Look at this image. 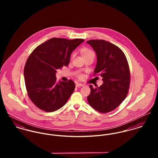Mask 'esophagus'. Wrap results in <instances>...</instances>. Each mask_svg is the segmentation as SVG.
Returning a JSON list of instances; mask_svg holds the SVG:
<instances>
[{
    "label": "esophagus",
    "instance_id": "esophagus-1",
    "mask_svg": "<svg viewBox=\"0 0 158 158\" xmlns=\"http://www.w3.org/2000/svg\"><path fill=\"white\" fill-rule=\"evenodd\" d=\"M84 85L81 83H76V87H81V86H83Z\"/></svg>",
    "mask_w": 158,
    "mask_h": 158
}]
</instances>
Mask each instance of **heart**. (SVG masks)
<instances>
[{
	"instance_id": "1",
	"label": "heart",
	"mask_w": 158,
	"mask_h": 158,
	"mask_svg": "<svg viewBox=\"0 0 158 158\" xmlns=\"http://www.w3.org/2000/svg\"><path fill=\"white\" fill-rule=\"evenodd\" d=\"M89 55H94V52H93L92 51H91L90 50H86L85 51V52H84V56ZM74 56H75V54L73 53V54H72L71 58H73L74 57Z\"/></svg>"
}]
</instances>
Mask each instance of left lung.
Segmentation results:
<instances>
[{"label":"left lung","mask_w":158,"mask_h":158,"mask_svg":"<svg viewBox=\"0 0 158 158\" xmlns=\"http://www.w3.org/2000/svg\"><path fill=\"white\" fill-rule=\"evenodd\" d=\"M87 43L97 55L94 75H100L103 81L100 87L89 86L88 101L96 111L109 113L118 107L128 94L130 82L129 65L122 50L112 43L103 40H91Z\"/></svg>","instance_id":"obj_1"}]
</instances>
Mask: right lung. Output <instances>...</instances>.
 <instances>
[{
  "instance_id": "obj_1",
  "label": "right lung",
  "mask_w": 158,
  "mask_h": 158,
  "mask_svg": "<svg viewBox=\"0 0 158 158\" xmlns=\"http://www.w3.org/2000/svg\"><path fill=\"white\" fill-rule=\"evenodd\" d=\"M84 41L53 38L30 55L23 71L25 87L30 99L40 110L53 112L68 102L75 85L71 80L56 83V70L68 66L72 52Z\"/></svg>"
}]
</instances>
